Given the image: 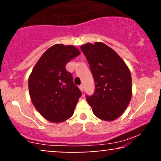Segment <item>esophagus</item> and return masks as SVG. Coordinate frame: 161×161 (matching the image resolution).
Returning a JSON list of instances; mask_svg holds the SVG:
<instances>
[{
  "label": "esophagus",
  "instance_id": "34e87169",
  "mask_svg": "<svg viewBox=\"0 0 161 161\" xmlns=\"http://www.w3.org/2000/svg\"><path fill=\"white\" fill-rule=\"evenodd\" d=\"M79 89H80L81 91L83 92V91H84V87H83V85H80V86H79Z\"/></svg>",
  "mask_w": 161,
  "mask_h": 161
}]
</instances>
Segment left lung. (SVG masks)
Instances as JSON below:
<instances>
[{
	"label": "left lung",
	"instance_id": "1",
	"mask_svg": "<svg viewBox=\"0 0 161 161\" xmlns=\"http://www.w3.org/2000/svg\"><path fill=\"white\" fill-rule=\"evenodd\" d=\"M86 56L95 83V90L86 100L94 114L113 121L122 114L132 97V77L128 66L119 55L102 42L80 47Z\"/></svg>",
	"mask_w": 161,
	"mask_h": 161
}]
</instances>
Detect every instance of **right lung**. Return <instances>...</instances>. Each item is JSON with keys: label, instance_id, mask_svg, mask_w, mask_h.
I'll return each mask as SVG.
<instances>
[{"label": "right lung", "instance_id": "add662e5", "mask_svg": "<svg viewBox=\"0 0 161 161\" xmlns=\"http://www.w3.org/2000/svg\"><path fill=\"white\" fill-rule=\"evenodd\" d=\"M80 54L73 45L57 44L42 54L29 78V91L33 105L51 123H60L73 116L82 95L66 65Z\"/></svg>", "mask_w": 161, "mask_h": 161}]
</instances>
